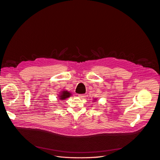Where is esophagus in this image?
Segmentation results:
<instances>
[{
  "label": "esophagus",
  "mask_w": 160,
  "mask_h": 160,
  "mask_svg": "<svg viewBox=\"0 0 160 160\" xmlns=\"http://www.w3.org/2000/svg\"><path fill=\"white\" fill-rule=\"evenodd\" d=\"M85 96H86V95H85V94H78V97H79L80 98H85Z\"/></svg>",
  "instance_id": "esophagus-1"
}]
</instances>
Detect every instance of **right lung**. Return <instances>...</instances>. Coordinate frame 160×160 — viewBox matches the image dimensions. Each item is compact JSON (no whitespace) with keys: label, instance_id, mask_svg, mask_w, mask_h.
I'll list each match as a JSON object with an SVG mask.
<instances>
[{"label":"right lung","instance_id":"1","mask_svg":"<svg viewBox=\"0 0 160 160\" xmlns=\"http://www.w3.org/2000/svg\"><path fill=\"white\" fill-rule=\"evenodd\" d=\"M71 95H72V94H71L69 92H68V91H63V92H62L61 95H60V99H61V100H65V99H66L67 98L69 97Z\"/></svg>","mask_w":160,"mask_h":160}]
</instances>
